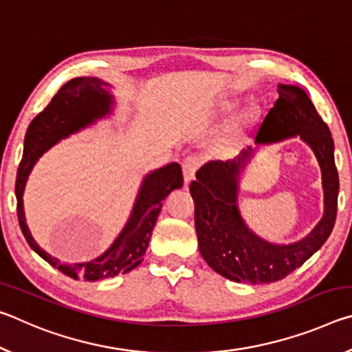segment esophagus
Masks as SVG:
<instances>
[{
    "label": "esophagus",
    "mask_w": 352,
    "mask_h": 352,
    "mask_svg": "<svg viewBox=\"0 0 352 352\" xmlns=\"http://www.w3.org/2000/svg\"><path fill=\"white\" fill-rule=\"evenodd\" d=\"M199 166H200V162H199V158H195V157H188V158L183 160L182 168H183L184 183H186V184L190 183V180H192L194 175H195V170L199 169Z\"/></svg>",
    "instance_id": "obj_1"
}]
</instances>
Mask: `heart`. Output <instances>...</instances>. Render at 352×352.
<instances>
[{
	"label": "heart",
	"instance_id": "1",
	"mask_svg": "<svg viewBox=\"0 0 352 352\" xmlns=\"http://www.w3.org/2000/svg\"><path fill=\"white\" fill-rule=\"evenodd\" d=\"M233 109H234V104H233V102H226V104H223V105H222V109H220V111H222L223 115H226V113H230V111L233 110ZM247 118H248V115L243 116V118H242V121H245Z\"/></svg>",
	"mask_w": 352,
	"mask_h": 352
}]
</instances>
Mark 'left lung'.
Wrapping results in <instances>:
<instances>
[{"instance_id":"left-lung-1","label":"left lung","mask_w":352,"mask_h":352,"mask_svg":"<svg viewBox=\"0 0 352 352\" xmlns=\"http://www.w3.org/2000/svg\"><path fill=\"white\" fill-rule=\"evenodd\" d=\"M279 98L258 133L256 147H247L233 160L201 166L189 190L195 204V231L200 254L219 275L234 283L269 284L290 275L318 252L336 223L338 172L333 140L306 91L296 85H278ZM298 135L313 148L322 170L324 217L301 241L273 244L256 235L236 205L239 178L254 151Z\"/></svg>"}]
</instances>
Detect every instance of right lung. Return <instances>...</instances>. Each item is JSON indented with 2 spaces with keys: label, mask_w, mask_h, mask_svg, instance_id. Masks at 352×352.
<instances>
[{
  "label": "right lung",
  "mask_w": 352,
  "mask_h": 352,
  "mask_svg": "<svg viewBox=\"0 0 352 352\" xmlns=\"http://www.w3.org/2000/svg\"><path fill=\"white\" fill-rule=\"evenodd\" d=\"M107 87H110L109 83L98 77H76L65 83L52 98L50 105L29 124L23 160L15 183L16 214H19L21 233L29 247L52 267L60 270L63 275L73 279H87V281L113 278L138 267L148 247L163 200L172 190L183 186V174L178 163H169L148 172L142 178L132 212L121 233L102 254L93 261L65 264L46 253L34 241L23 208V194H25L28 177L47 148L68 138L69 135L93 126L99 119L111 115L115 110V98L107 90Z\"/></svg>",
  "instance_id": "right-lung-1"
}]
</instances>
